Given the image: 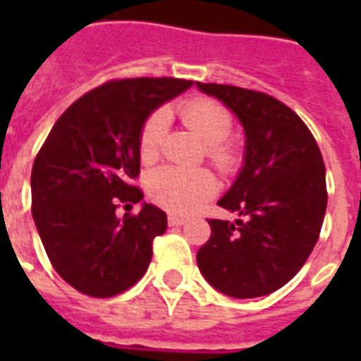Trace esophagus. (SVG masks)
Segmentation results:
<instances>
[{"instance_id":"34e87169","label":"esophagus","mask_w":361,"mask_h":361,"mask_svg":"<svg viewBox=\"0 0 361 361\" xmlns=\"http://www.w3.org/2000/svg\"><path fill=\"white\" fill-rule=\"evenodd\" d=\"M185 217H180V215H169V226H181L185 225Z\"/></svg>"}]
</instances>
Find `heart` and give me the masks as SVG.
<instances>
[{"instance_id": "obj_1", "label": "heart", "mask_w": 361, "mask_h": 361, "mask_svg": "<svg viewBox=\"0 0 361 361\" xmlns=\"http://www.w3.org/2000/svg\"><path fill=\"white\" fill-rule=\"evenodd\" d=\"M183 123L206 144L204 152L215 169L231 174L240 164V149L228 140L232 114L221 103L208 97L189 99L180 106ZM169 114L159 109L147 116L138 135V155L144 164L159 159L161 144L166 133ZM217 192V180L206 169H178L163 166L147 178V195L153 202L172 214L187 215L197 212Z\"/></svg>"}]
</instances>
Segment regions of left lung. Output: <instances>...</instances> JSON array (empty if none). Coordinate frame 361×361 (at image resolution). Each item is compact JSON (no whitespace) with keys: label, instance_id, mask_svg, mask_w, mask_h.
Returning <instances> with one entry per match:
<instances>
[{"label":"left lung","instance_id":"8db88e82","mask_svg":"<svg viewBox=\"0 0 361 361\" xmlns=\"http://www.w3.org/2000/svg\"><path fill=\"white\" fill-rule=\"evenodd\" d=\"M197 86L223 101L245 130L243 169L217 202L241 219H209L212 236L197 264L226 296H266L300 271L319 240L328 204L322 153L302 118L271 95Z\"/></svg>","mask_w":361,"mask_h":361}]
</instances>
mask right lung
Segmentation results:
<instances>
[{"mask_svg":"<svg viewBox=\"0 0 361 361\" xmlns=\"http://www.w3.org/2000/svg\"><path fill=\"white\" fill-rule=\"evenodd\" d=\"M191 80L123 78L95 87L54 123L31 170V214L54 269L82 294L112 298L135 285L152 262L153 238L166 214L138 204L144 192L138 135L147 116Z\"/></svg>","mask_w":361,"mask_h":361,"instance_id":"1","label":"right lung"}]
</instances>
